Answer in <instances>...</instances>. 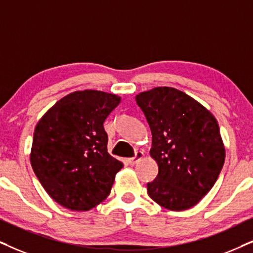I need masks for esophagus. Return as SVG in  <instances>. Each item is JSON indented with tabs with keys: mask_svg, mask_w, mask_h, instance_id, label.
Listing matches in <instances>:
<instances>
[{
	"mask_svg": "<svg viewBox=\"0 0 253 253\" xmlns=\"http://www.w3.org/2000/svg\"><path fill=\"white\" fill-rule=\"evenodd\" d=\"M143 158V152H141V150H137V152H135V155L133 156V158L128 159V164L129 165H135L139 160H141Z\"/></svg>",
	"mask_w": 253,
	"mask_h": 253,
	"instance_id": "1",
	"label": "esophagus"
}]
</instances>
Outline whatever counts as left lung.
<instances>
[{
  "instance_id": "obj_1",
  "label": "left lung",
  "mask_w": 253,
  "mask_h": 253,
  "mask_svg": "<svg viewBox=\"0 0 253 253\" xmlns=\"http://www.w3.org/2000/svg\"><path fill=\"white\" fill-rule=\"evenodd\" d=\"M135 100L150 127V156L159 166L158 176L147 183L149 197L172 211L196 206L224 165L225 148L216 118L174 87L141 92Z\"/></svg>"
}]
</instances>
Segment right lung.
<instances>
[{
    "mask_svg": "<svg viewBox=\"0 0 253 253\" xmlns=\"http://www.w3.org/2000/svg\"><path fill=\"white\" fill-rule=\"evenodd\" d=\"M120 100L103 91H76L37 123L31 167L49 196L64 208L87 211L110 195L124 165L108 154L104 121Z\"/></svg>",
    "mask_w": 253,
    "mask_h": 253,
    "instance_id": "right-lung-1",
    "label": "right lung"
}]
</instances>
